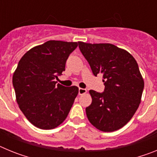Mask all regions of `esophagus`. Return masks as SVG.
<instances>
[{"instance_id": "obj_1", "label": "esophagus", "mask_w": 157, "mask_h": 157, "mask_svg": "<svg viewBox=\"0 0 157 157\" xmlns=\"http://www.w3.org/2000/svg\"><path fill=\"white\" fill-rule=\"evenodd\" d=\"M87 90H86V89H83V88L78 89V94H79V95H83V94H85Z\"/></svg>"}]
</instances>
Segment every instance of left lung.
<instances>
[{"instance_id":"obj_1","label":"left lung","mask_w":157,"mask_h":157,"mask_svg":"<svg viewBox=\"0 0 157 157\" xmlns=\"http://www.w3.org/2000/svg\"><path fill=\"white\" fill-rule=\"evenodd\" d=\"M78 47L93 74L103 75L105 90H90L92 103L86 109L89 121L104 132L122 128L141 103L144 80L137 61L123 48L109 43L78 41Z\"/></svg>"}]
</instances>
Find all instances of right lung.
I'll return each mask as SVG.
<instances>
[{"label": "right lung", "instance_id": "right-lung-1", "mask_svg": "<svg viewBox=\"0 0 157 157\" xmlns=\"http://www.w3.org/2000/svg\"><path fill=\"white\" fill-rule=\"evenodd\" d=\"M78 42L48 41L32 48L20 59L12 77L19 109L35 127L51 130L67 118L78 94L75 86L56 84Z\"/></svg>", "mask_w": 157, "mask_h": 157}]
</instances>
